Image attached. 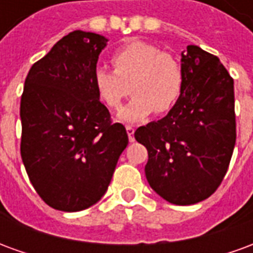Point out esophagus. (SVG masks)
I'll list each match as a JSON object with an SVG mask.
<instances>
[{
    "label": "esophagus",
    "mask_w": 253,
    "mask_h": 253,
    "mask_svg": "<svg viewBox=\"0 0 253 253\" xmlns=\"http://www.w3.org/2000/svg\"><path fill=\"white\" fill-rule=\"evenodd\" d=\"M126 131L128 134V141L130 142H134L135 141V138H134V128L131 126H126Z\"/></svg>",
    "instance_id": "obj_1"
}]
</instances>
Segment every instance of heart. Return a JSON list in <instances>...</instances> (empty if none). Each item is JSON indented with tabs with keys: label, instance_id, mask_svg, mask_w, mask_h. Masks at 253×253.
Masks as SVG:
<instances>
[{
	"label": "heart",
	"instance_id": "1",
	"mask_svg": "<svg viewBox=\"0 0 253 253\" xmlns=\"http://www.w3.org/2000/svg\"><path fill=\"white\" fill-rule=\"evenodd\" d=\"M115 70L97 66L93 85L99 97L110 108H119L131 90L130 103L119 118L126 122L142 121L154 110L170 111L183 90V69L169 52L142 41L119 47L111 58Z\"/></svg>",
	"mask_w": 253,
	"mask_h": 253
}]
</instances>
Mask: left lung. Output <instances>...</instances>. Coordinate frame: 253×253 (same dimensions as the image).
<instances>
[{
  "instance_id": "8db88e82",
  "label": "left lung",
  "mask_w": 253,
  "mask_h": 253,
  "mask_svg": "<svg viewBox=\"0 0 253 253\" xmlns=\"http://www.w3.org/2000/svg\"><path fill=\"white\" fill-rule=\"evenodd\" d=\"M183 90L175 107L134 137L148 149L145 175L161 198L194 205L215 192L236 143L233 78L198 46L181 52Z\"/></svg>"
}]
</instances>
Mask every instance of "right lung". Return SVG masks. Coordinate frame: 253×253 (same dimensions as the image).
<instances>
[{
    "instance_id": "obj_1",
    "label": "right lung",
    "mask_w": 253,
    "mask_h": 253,
    "mask_svg": "<svg viewBox=\"0 0 253 253\" xmlns=\"http://www.w3.org/2000/svg\"><path fill=\"white\" fill-rule=\"evenodd\" d=\"M107 42L73 31L25 78L21 159L36 192L55 210L81 211L99 202L128 143L125 126L112 123L93 85Z\"/></svg>"
}]
</instances>
